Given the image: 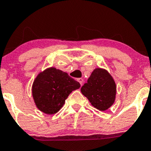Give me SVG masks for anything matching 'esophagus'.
I'll return each mask as SVG.
<instances>
[{
  "mask_svg": "<svg viewBox=\"0 0 151 151\" xmlns=\"http://www.w3.org/2000/svg\"><path fill=\"white\" fill-rule=\"evenodd\" d=\"M78 81L79 83H80V84L82 86V84H83V79L81 78H78Z\"/></svg>",
  "mask_w": 151,
  "mask_h": 151,
  "instance_id": "1",
  "label": "esophagus"
}]
</instances>
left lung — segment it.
<instances>
[{
    "label": "left lung",
    "mask_w": 151,
    "mask_h": 151,
    "mask_svg": "<svg viewBox=\"0 0 151 151\" xmlns=\"http://www.w3.org/2000/svg\"><path fill=\"white\" fill-rule=\"evenodd\" d=\"M82 94L97 110L105 111L115 102L116 85L107 70L97 68L93 70L87 83L81 88Z\"/></svg>",
    "instance_id": "1"
}]
</instances>
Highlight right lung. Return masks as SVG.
Instances as JSON below:
<instances>
[{"label":"right lung","mask_w":151,"mask_h":151,"mask_svg":"<svg viewBox=\"0 0 151 151\" xmlns=\"http://www.w3.org/2000/svg\"><path fill=\"white\" fill-rule=\"evenodd\" d=\"M80 86V83L67 73L51 67L39 73L35 78L32 94L39 110L53 115L63 108L69 94Z\"/></svg>","instance_id":"obj_1"}]
</instances>
